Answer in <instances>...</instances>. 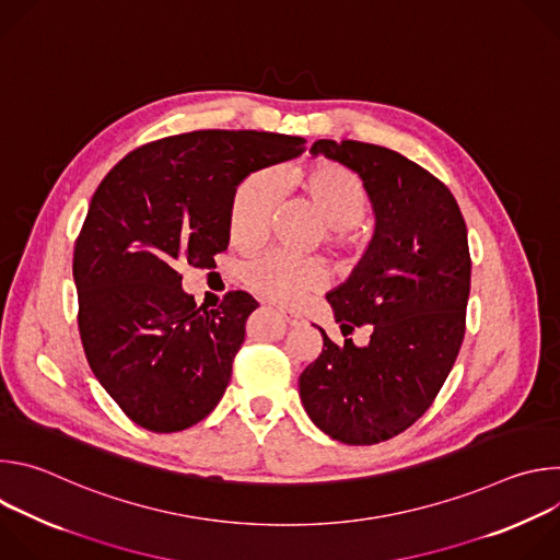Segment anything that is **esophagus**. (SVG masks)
I'll return each instance as SVG.
<instances>
[{
  "label": "esophagus",
  "instance_id": "esophagus-1",
  "mask_svg": "<svg viewBox=\"0 0 560 560\" xmlns=\"http://www.w3.org/2000/svg\"><path fill=\"white\" fill-rule=\"evenodd\" d=\"M281 316H283V322H285L290 328H299V326L305 324V318H303L299 312H285V310H281Z\"/></svg>",
  "mask_w": 560,
  "mask_h": 560
}]
</instances>
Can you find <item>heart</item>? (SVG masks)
Segmentation results:
<instances>
[{
	"mask_svg": "<svg viewBox=\"0 0 560 560\" xmlns=\"http://www.w3.org/2000/svg\"><path fill=\"white\" fill-rule=\"evenodd\" d=\"M296 184L330 223L328 242L339 250L359 248L350 228L363 223L370 212V195L361 179L343 166L316 164L303 171ZM279 195V179L272 171H257L236 186L228 210V232L234 246L255 248L264 242L270 232ZM242 279L257 296L270 303L292 305L326 285L328 268L318 257H292L272 250L250 259L244 266Z\"/></svg>",
	"mask_w": 560,
	"mask_h": 560,
	"instance_id": "1",
	"label": "heart"
}]
</instances>
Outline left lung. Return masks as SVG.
<instances>
[{
    "instance_id": "left-lung-1",
    "label": "left lung",
    "mask_w": 560,
    "mask_h": 560,
    "mask_svg": "<svg viewBox=\"0 0 560 560\" xmlns=\"http://www.w3.org/2000/svg\"><path fill=\"white\" fill-rule=\"evenodd\" d=\"M310 152L357 173L376 217L350 279L328 292L343 335L370 328V343L324 350L299 376L312 423L348 445L406 432L434 404L465 337L471 259L454 195L408 156L346 139Z\"/></svg>"
}]
</instances>
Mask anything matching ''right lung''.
Listing matches in <instances>:
<instances>
[{"label":"right lung","mask_w":560,"mask_h":560,"mask_svg":"<svg viewBox=\"0 0 560 560\" xmlns=\"http://www.w3.org/2000/svg\"><path fill=\"white\" fill-rule=\"evenodd\" d=\"M303 143L257 130L175 135L128 152L95 190L72 257L77 324L93 374L137 425L182 432L221 401L259 303L236 290L199 307L182 268L214 264L236 186Z\"/></svg>","instance_id":"obj_1"}]
</instances>
